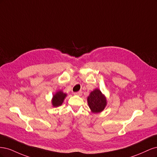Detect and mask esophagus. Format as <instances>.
<instances>
[{
	"mask_svg": "<svg viewBox=\"0 0 157 157\" xmlns=\"http://www.w3.org/2000/svg\"><path fill=\"white\" fill-rule=\"evenodd\" d=\"M82 94V91H78V92H75V93H74V94H75V95H77V96H81Z\"/></svg>",
	"mask_w": 157,
	"mask_h": 157,
	"instance_id": "obj_1",
	"label": "esophagus"
}]
</instances>
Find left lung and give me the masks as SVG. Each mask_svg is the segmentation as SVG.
<instances>
[{
	"label": "left lung",
	"instance_id": "1",
	"mask_svg": "<svg viewBox=\"0 0 157 157\" xmlns=\"http://www.w3.org/2000/svg\"><path fill=\"white\" fill-rule=\"evenodd\" d=\"M88 106L93 113L102 112L107 105V98L101 90L96 88L90 92L87 98Z\"/></svg>",
	"mask_w": 157,
	"mask_h": 157
}]
</instances>
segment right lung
<instances>
[{
	"mask_svg": "<svg viewBox=\"0 0 157 157\" xmlns=\"http://www.w3.org/2000/svg\"><path fill=\"white\" fill-rule=\"evenodd\" d=\"M67 94L64 93L62 90H59L53 95L52 99V105L54 107H58L62 105L64 99L67 97Z\"/></svg>",
	"mask_w": 157,
	"mask_h": 157,
	"instance_id": "right-lung-1",
	"label": "right lung"
}]
</instances>
